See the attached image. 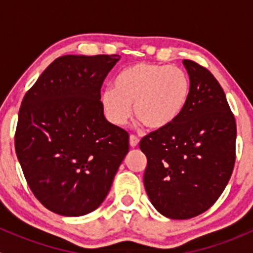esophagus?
Listing matches in <instances>:
<instances>
[{"label":"esophagus","mask_w":253,"mask_h":253,"mask_svg":"<svg viewBox=\"0 0 253 253\" xmlns=\"http://www.w3.org/2000/svg\"><path fill=\"white\" fill-rule=\"evenodd\" d=\"M138 143H139V139L137 138L136 136H133V134L129 136V145H131L132 148H136L137 145H138Z\"/></svg>","instance_id":"1"}]
</instances>
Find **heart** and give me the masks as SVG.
Masks as SVG:
<instances>
[{
	"label": "heart",
	"mask_w": 253,
	"mask_h": 253,
	"mask_svg": "<svg viewBox=\"0 0 253 253\" xmlns=\"http://www.w3.org/2000/svg\"><path fill=\"white\" fill-rule=\"evenodd\" d=\"M191 95L187 73L176 66L141 62L124 68L115 77L114 88L101 91L106 117L122 126L132 114L150 129H164L182 115Z\"/></svg>",
	"instance_id": "obj_1"
}]
</instances>
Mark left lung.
I'll use <instances>...</instances> for the list:
<instances>
[{"label": "left lung", "mask_w": 253, "mask_h": 253, "mask_svg": "<svg viewBox=\"0 0 253 253\" xmlns=\"http://www.w3.org/2000/svg\"><path fill=\"white\" fill-rule=\"evenodd\" d=\"M182 63L191 82L185 111L139 143L148 160L143 176L148 197L170 219H190L211 208L235 164V117L223 88L207 68Z\"/></svg>", "instance_id": "8db88e82"}]
</instances>
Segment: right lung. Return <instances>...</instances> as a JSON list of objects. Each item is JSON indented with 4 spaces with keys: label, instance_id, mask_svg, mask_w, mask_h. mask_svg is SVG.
I'll use <instances>...</instances> for the list:
<instances>
[{
    "label": "right lung",
    "instance_id": "1",
    "mask_svg": "<svg viewBox=\"0 0 253 253\" xmlns=\"http://www.w3.org/2000/svg\"><path fill=\"white\" fill-rule=\"evenodd\" d=\"M120 58L61 56L23 99L17 158L32 192L53 213L95 211L128 153V133L105 119L100 101L101 84Z\"/></svg>",
    "mask_w": 253,
    "mask_h": 253
}]
</instances>
